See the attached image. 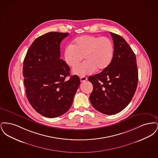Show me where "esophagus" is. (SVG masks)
I'll return each instance as SVG.
<instances>
[{
	"instance_id": "1",
	"label": "esophagus",
	"mask_w": 158,
	"mask_h": 158,
	"mask_svg": "<svg viewBox=\"0 0 158 158\" xmlns=\"http://www.w3.org/2000/svg\"><path fill=\"white\" fill-rule=\"evenodd\" d=\"M80 80H81V82H85V81H86L87 80V77L86 76H81L80 77Z\"/></svg>"
}]
</instances>
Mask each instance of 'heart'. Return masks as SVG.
I'll list each match as a JSON object with an SVG mask.
<instances>
[{
	"mask_svg": "<svg viewBox=\"0 0 158 158\" xmlns=\"http://www.w3.org/2000/svg\"><path fill=\"white\" fill-rule=\"evenodd\" d=\"M114 45L108 38L93 35H83L76 38L72 45L66 47L64 60L68 66L74 68L83 60L81 65L73 69L76 75L83 76L108 68L113 60Z\"/></svg>",
	"mask_w": 158,
	"mask_h": 158,
	"instance_id": "heart-1",
	"label": "heart"
}]
</instances>
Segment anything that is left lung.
<instances>
[{"label":"left lung","instance_id":"left-lung-1","mask_svg":"<svg viewBox=\"0 0 158 158\" xmlns=\"http://www.w3.org/2000/svg\"><path fill=\"white\" fill-rule=\"evenodd\" d=\"M110 34L114 43L111 63L101 73L88 78L93 85L90 103L95 110L106 115L120 113L128 105L138 82L135 54L121 36Z\"/></svg>","mask_w":158,"mask_h":158}]
</instances>
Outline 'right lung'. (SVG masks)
<instances>
[{
    "label": "right lung",
    "mask_w": 158,
    "mask_h": 158,
    "mask_svg": "<svg viewBox=\"0 0 158 158\" xmlns=\"http://www.w3.org/2000/svg\"><path fill=\"white\" fill-rule=\"evenodd\" d=\"M69 33L50 32L36 38L23 60V76L27 99L41 115L55 118L66 113L72 105L80 85L77 75L60 59V43Z\"/></svg>",
    "instance_id": "right-lung-1"
}]
</instances>
